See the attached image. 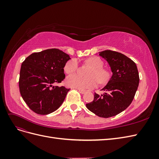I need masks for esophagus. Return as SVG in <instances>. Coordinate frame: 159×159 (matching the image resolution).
<instances>
[{
  "label": "esophagus",
  "mask_w": 159,
  "mask_h": 159,
  "mask_svg": "<svg viewBox=\"0 0 159 159\" xmlns=\"http://www.w3.org/2000/svg\"><path fill=\"white\" fill-rule=\"evenodd\" d=\"M78 91H79V92L80 93H81V94H84L85 93V90H84V89H78Z\"/></svg>",
  "instance_id": "34e87169"
}]
</instances>
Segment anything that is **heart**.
Masks as SVG:
<instances>
[{
	"mask_svg": "<svg viewBox=\"0 0 159 159\" xmlns=\"http://www.w3.org/2000/svg\"><path fill=\"white\" fill-rule=\"evenodd\" d=\"M86 62L93 67L89 72V78H84L79 74H74L68 76L66 79V85L70 88L86 89L95 88L98 82L106 83L109 79V71L103 68V61L99 57H91ZM79 62L76 59H71L67 62L64 70L67 74H71L78 70Z\"/></svg>",
	"mask_w": 159,
	"mask_h": 159,
	"instance_id": "heart-1",
	"label": "heart"
}]
</instances>
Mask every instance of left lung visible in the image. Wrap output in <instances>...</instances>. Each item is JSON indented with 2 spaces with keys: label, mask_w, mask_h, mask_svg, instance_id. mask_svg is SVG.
Listing matches in <instances>:
<instances>
[{
  "label": "left lung",
  "mask_w": 159,
  "mask_h": 159,
  "mask_svg": "<svg viewBox=\"0 0 159 159\" xmlns=\"http://www.w3.org/2000/svg\"><path fill=\"white\" fill-rule=\"evenodd\" d=\"M99 55L108 62L113 74L102 89L105 93H95L93 101L86 107L98 116L108 118L121 113L131 103L139 75L135 63L121 53L108 50L100 52Z\"/></svg>",
  "instance_id": "obj_1"
}]
</instances>
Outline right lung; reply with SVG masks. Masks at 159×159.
Here are the masks:
<instances>
[{"instance_id":"obj_1","label":"right lung","mask_w":159,"mask_h":159,"mask_svg":"<svg viewBox=\"0 0 159 159\" xmlns=\"http://www.w3.org/2000/svg\"><path fill=\"white\" fill-rule=\"evenodd\" d=\"M70 59L68 54L52 48L35 52L22 62L19 89L29 108L39 115H48L58 109L70 91L54 86L65 78L64 68Z\"/></svg>"}]
</instances>
